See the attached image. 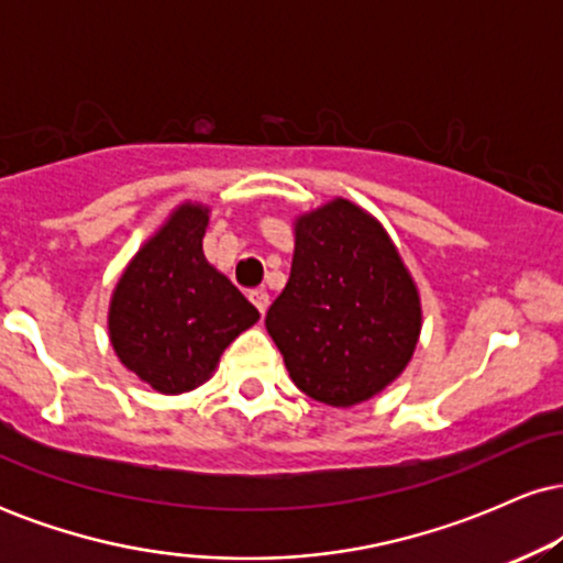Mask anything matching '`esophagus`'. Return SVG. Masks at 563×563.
<instances>
[{
	"label": "esophagus",
	"mask_w": 563,
	"mask_h": 563,
	"mask_svg": "<svg viewBox=\"0 0 563 563\" xmlns=\"http://www.w3.org/2000/svg\"><path fill=\"white\" fill-rule=\"evenodd\" d=\"M251 301H254V307L260 309V314L264 318V312L269 309V294H267V290H264V288L251 290Z\"/></svg>",
	"instance_id": "34e87169"
}]
</instances>
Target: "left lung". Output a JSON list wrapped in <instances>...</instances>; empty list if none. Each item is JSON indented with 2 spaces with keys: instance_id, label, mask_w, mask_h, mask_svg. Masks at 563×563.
Masks as SVG:
<instances>
[{
  "instance_id": "left-lung-1",
  "label": "left lung",
  "mask_w": 563,
  "mask_h": 563,
  "mask_svg": "<svg viewBox=\"0 0 563 563\" xmlns=\"http://www.w3.org/2000/svg\"><path fill=\"white\" fill-rule=\"evenodd\" d=\"M290 277L269 335L290 380L331 407L367 402L402 376L421 335V296L376 217L346 198L296 217Z\"/></svg>"
}]
</instances>
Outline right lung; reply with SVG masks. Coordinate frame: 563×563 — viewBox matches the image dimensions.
<instances>
[{
	"mask_svg": "<svg viewBox=\"0 0 563 563\" xmlns=\"http://www.w3.org/2000/svg\"><path fill=\"white\" fill-rule=\"evenodd\" d=\"M209 206L185 200L140 245L115 283L108 335L121 365L161 394L211 378L260 312L203 256Z\"/></svg>",
	"mask_w": 563,
	"mask_h": 563,
	"instance_id": "1",
	"label": "right lung"
}]
</instances>
